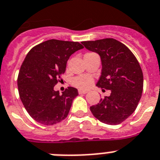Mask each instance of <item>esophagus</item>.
Instances as JSON below:
<instances>
[{"label": "esophagus", "instance_id": "1", "mask_svg": "<svg viewBox=\"0 0 160 160\" xmlns=\"http://www.w3.org/2000/svg\"><path fill=\"white\" fill-rule=\"evenodd\" d=\"M78 93L79 94H86V93H88V91H84V90H79Z\"/></svg>", "mask_w": 160, "mask_h": 160}]
</instances>
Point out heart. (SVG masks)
Returning a JSON list of instances; mask_svg holds the SVG:
<instances>
[{"label": "heart", "mask_w": 160, "mask_h": 160, "mask_svg": "<svg viewBox=\"0 0 160 160\" xmlns=\"http://www.w3.org/2000/svg\"><path fill=\"white\" fill-rule=\"evenodd\" d=\"M93 83V78L88 75H81L72 79V84L79 89H88Z\"/></svg>", "instance_id": "b5f03b06"}]
</instances>
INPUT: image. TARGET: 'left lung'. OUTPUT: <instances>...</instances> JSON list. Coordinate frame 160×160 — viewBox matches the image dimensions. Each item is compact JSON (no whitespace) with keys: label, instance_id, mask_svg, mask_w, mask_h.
Here are the masks:
<instances>
[{"label":"left lung","instance_id":"left-lung-1","mask_svg":"<svg viewBox=\"0 0 160 160\" xmlns=\"http://www.w3.org/2000/svg\"><path fill=\"white\" fill-rule=\"evenodd\" d=\"M82 43L101 56L102 70L96 86L111 91L110 96L101 99L90 109L99 121L119 124L135 111L142 97L143 72L139 62L124 44L113 38Z\"/></svg>","mask_w":160,"mask_h":160}]
</instances>
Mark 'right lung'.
Returning <instances> with one entry per match:
<instances>
[{"mask_svg": "<svg viewBox=\"0 0 160 160\" xmlns=\"http://www.w3.org/2000/svg\"><path fill=\"white\" fill-rule=\"evenodd\" d=\"M82 48L78 42L51 39L26 55L17 79L18 94L28 114L39 123L53 125L68 116L78 90L68 87L60 95L54 87L61 80L70 55Z\"/></svg>", "mask_w": 160, "mask_h": 160, "instance_id": "obj_1", "label": "right lung"}]
</instances>
